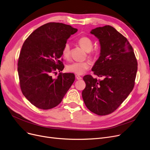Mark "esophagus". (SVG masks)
Here are the masks:
<instances>
[{
  "mask_svg": "<svg viewBox=\"0 0 150 150\" xmlns=\"http://www.w3.org/2000/svg\"><path fill=\"white\" fill-rule=\"evenodd\" d=\"M75 77H76V80H81V79H82V77L80 76V75H75Z\"/></svg>",
  "mask_w": 150,
  "mask_h": 150,
  "instance_id": "34e87169",
  "label": "esophagus"
}]
</instances>
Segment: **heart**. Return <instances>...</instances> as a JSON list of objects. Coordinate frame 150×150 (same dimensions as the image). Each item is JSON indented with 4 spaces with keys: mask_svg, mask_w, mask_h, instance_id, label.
Segmentation results:
<instances>
[{
    "mask_svg": "<svg viewBox=\"0 0 150 150\" xmlns=\"http://www.w3.org/2000/svg\"><path fill=\"white\" fill-rule=\"evenodd\" d=\"M78 43L80 46L86 51H90L93 48V42L91 39L87 36H82L78 39ZM62 55L64 59H69L70 56V47L68 43H65L62 50ZM93 53L89 54L90 56H92ZM91 67L89 61L82 62H74L69 64L67 66V70L69 72L74 73L77 75H81L85 72L86 70Z\"/></svg>",
    "mask_w": 150,
    "mask_h": 150,
    "instance_id": "obj_1",
    "label": "heart"
}]
</instances>
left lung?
Instances as JSON below:
<instances>
[{
    "label": "left lung",
    "mask_w": 150,
    "mask_h": 150,
    "mask_svg": "<svg viewBox=\"0 0 150 150\" xmlns=\"http://www.w3.org/2000/svg\"><path fill=\"white\" fill-rule=\"evenodd\" d=\"M100 45V53L92 70L102 77L97 80L83 76L86 88L82 97L86 107L98 115L112 113L132 91L137 71V61L127 38L111 25L93 29Z\"/></svg>",
    "instance_id": "1"
}]
</instances>
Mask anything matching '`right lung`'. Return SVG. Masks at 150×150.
Wrapping results in <instances>:
<instances>
[{"mask_svg":"<svg viewBox=\"0 0 150 150\" xmlns=\"http://www.w3.org/2000/svg\"><path fill=\"white\" fill-rule=\"evenodd\" d=\"M70 25L48 23L35 30L23 45L18 62L22 93L32 105L48 110L56 107L75 81L72 73L62 71V50L67 39L77 32Z\"/></svg>","mask_w":150,"mask_h":150,"instance_id":"1","label":"right lung"}]
</instances>
